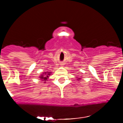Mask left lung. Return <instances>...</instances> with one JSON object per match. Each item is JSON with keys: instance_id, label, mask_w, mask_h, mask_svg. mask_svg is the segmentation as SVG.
<instances>
[{"instance_id": "obj_1", "label": "left lung", "mask_w": 123, "mask_h": 123, "mask_svg": "<svg viewBox=\"0 0 123 123\" xmlns=\"http://www.w3.org/2000/svg\"><path fill=\"white\" fill-rule=\"evenodd\" d=\"M80 78H79V79H77V80H80Z\"/></svg>"}]
</instances>
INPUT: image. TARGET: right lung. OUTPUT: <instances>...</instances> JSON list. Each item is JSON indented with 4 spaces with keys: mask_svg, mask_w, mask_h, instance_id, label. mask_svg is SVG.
<instances>
[{
    "mask_svg": "<svg viewBox=\"0 0 123 123\" xmlns=\"http://www.w3.org/2000/svg\"><path fill=\"white\" fill-rule=\"evenodd\" d=\"M47 73H48V74H47V75H46V76H43V75H41V76H40V77H39V78H41V80H43V81H46L47 80V79H48V78L49 77H48V75H50V72H47ZM44 74H46V73H44Z\"/></svg>",
    "mask_w": 123,
    "mask_h": 123,
    "instance_id": "1",
    "label": "right lung"
}]
</instances>
